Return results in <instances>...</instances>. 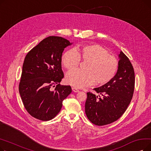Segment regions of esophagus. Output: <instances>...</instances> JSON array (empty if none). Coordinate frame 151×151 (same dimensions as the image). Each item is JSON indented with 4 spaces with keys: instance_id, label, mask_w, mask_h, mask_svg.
Here are the masks:
<instances>
[{
    "instance_id": "34e87169",
    "label": "esophagus",
    "mask_w": 151,
    "mask_h": 151,
    "mask_svg": "<svg viewBox=\"0 0 151 151\" xmlns=\"http://www.w3.org/2000/svg\"><path fill=\"white\" fill-rule=\"evenodd\" d=\"M72 91H73L74 92H80V91H79L77 88H75V87H73V88H72Z\"/></svg>"
}]
</instances>
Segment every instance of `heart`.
<instances>
[{
    "instance_id": "1",
    "label": "heart",
    "mask_w": 151,
    "mask_h": 151,
    "mask_svg": "<svg viewBox=\"0 0 151 151\" xmlns=\"http://www.w3.org/2000/svg\"><path fill=\"white\" fill-rule=\"evenodd\" d=\"M81 59L86 63L85 69L70 70L65 76L66 82L78 88L93 84L96 81L99 85L111 81L119 70V62L109 54L104 47L98 44H90L78 47L75 50L63 52L61 62L68 70L73 69L80 64Z\"/></svg>"
}]
</instances>
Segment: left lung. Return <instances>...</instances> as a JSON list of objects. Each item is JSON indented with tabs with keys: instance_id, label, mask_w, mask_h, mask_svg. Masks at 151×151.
Segmentation results:
<instances>
[{
	"instance_id": "left-lung-1",
	"label": "left lung",
	"mask_w": 151,
	"mask_h": 151,
	"mask_svg": "<svg viewBox=\"0 0 151 151\" xmlns=\"http://www.w3.org/2000/svg\"><path fill=\"white\" fill-rule=\"evenodd\" d=\"M119 70L109 83L93 89L96 96L87 93L85 113L93 124L102 126L119 119L125 113L133 97L134 89V72L129 59L122 52L119 55Z\"/></svg>"
}]
</instances>
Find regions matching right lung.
<instances>
[{"label":"right lung","mask_w":151,"mask_h":151,"mask_svg":"<svg viewBox=\"0 0 151 151\" xmlns=\"http://www.w3.org/2000/svg\"><path fill=\"white\" fill-rule=\"evenodd\" d=\"M71 44L61 37L50 36L33 47L24 59L19 92L27 111L37 119H53L60 111L63 100L71 92L70 86L60 84L64 76L62 52Z\"/></svg>","instance_id":"obj_1"}]
</instances>
